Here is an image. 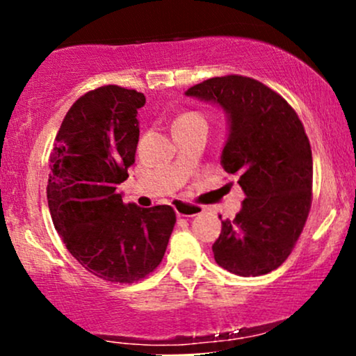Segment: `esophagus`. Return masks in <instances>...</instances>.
I'll return each mask as SVG.
<instances>
[{
    "instance_id": "34e87169",
    "label": "esophagus",
    "mask_w": 356,
    "mask_h": 356,
    "mask_svg": "<svg viewBox=\"0 0 356 356\" xmlns=\"http://www.w3.org/2000/svg\"><path fill=\"white\" fill-rule=\"evenodd\" d=\"M174 209L179 218H194V216H199L202 212V207L194 206V204H189V202H182V201L175 202Z\"/></svg>"
}]
</instances>
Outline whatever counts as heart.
Returning a JSON list of instances; mask_svg holds the SVG:
<instances>
[{"instance_id":"heart-1","label":"heart","mask_w":356,"mask_h":356,"mask_svg":"<svg viewBox=\"0 0 356 356\" xmlns=\"http://www.w3.org/2000/svg\"><path fill=\"white\" fill-rule=\"evenodd\" d=\"M197 118H202L199 113H194V112H189V113H182L181 117L175 118L174 125L175 124H184V122H191V120H197Z\"/></svg>"}]
</instances>
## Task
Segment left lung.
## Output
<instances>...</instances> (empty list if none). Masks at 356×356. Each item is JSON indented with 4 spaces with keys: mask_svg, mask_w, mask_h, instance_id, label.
Returning <instances> with one entry per match:
<instances>
[{
    "mask_svg": "<svg viewBox=\"0 0 356 356\" xmlns=\"http://www.w3.org/2000/svg\"><path fill=\"white\" fill-rule=\"evenodd\" d=\"M186 95L224 110L220 165L239 175L246 195L234 219L220 220L216 263L238 276L266 275L291 254L312 207L313 157L303 124L283 97L248 76H216Z\"/></svg>",
    "mask_w": 356,
    "mask_h": 356,
    "instance_id": "8db88e82",
    "label": "left lung"
}]
</instances>
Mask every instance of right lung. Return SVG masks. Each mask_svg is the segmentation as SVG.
I'll return each mask as SVG.
<instances>
[{
    "mask_svg": "<svg viewBox=\"0 0 356 356\" xmlns=\"http://www.w3.org/2000/svg\"><path fill=\"white\" fill-rule=\"evenodd\" d=\"M144 93L107 85L80 97L55 137L47 197L55 229L92 275L134 283L161 264L175 224L170 206L124 204Z\"/></svg>",
    "mask_w": 356,
    "mask_h": 356,
    "instance_id": "1",
    "label": "right lung"
}]
</instances>
